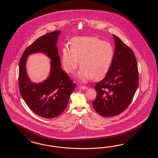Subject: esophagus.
I'll return each mask as SVG.
<instances>
[{"instance_id": "34e87169", "label": "esophagus", "mask_w": 158, "mask_h": 158, "mask_svg": "<svg viewBox=\"0 0 158 158\" xmlns=\"http://www.w3.org/2000/svg\"><path fill=\"white\" fill-rule=\"evenodd\" d=\"M78 88L79 89H83V90H85V89H89L87 87H86V86H84V85H78Z\"/></svg>"}]
</instances>
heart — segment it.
<instances>
[{
  "label": "heart",
  "instance_id": "obj_1",
  "mask_svg": "<svg viewBox=\"0 0 158 158\" xmlns=\"http://www.w3.org/2000/svg\"><path fill=\"white\" fill-rule=\"evenodd\" d=\"M110 43L94 36L77 37L62 50V65L69 73H73L79 65L81 69L76 77L81 81L99 79L107 73L114 58Z\"/></svg>",
  "mask_w": 158,
  "mask_h": 158
}]
</instances>
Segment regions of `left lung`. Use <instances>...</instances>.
Masks as SVG:
<instances>
[{"instance_id":"left-lung-1","label":"left lung","mask_w":158,"mask_h":158,"mask_svg":"<svg viewBox=\"0 0 158 158\" xmlns=\"http://www.w3.org/2000/svg\"><path fill=\"white\" fill-rule=\"evenodd\" d=\"M115 48L111 65L102 81L94 89L97 96L93 102L100 115H118L130 104L139 84L138 69L134 52L116 35Z\"/></svg>"}]
</instances>
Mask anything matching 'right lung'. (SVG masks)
<instances>
[{
  "mask_svg": "<svg viewBox=\"0 0 158 158\" xmlns=\"http://www.w3.org/2000/svg\"><path fill=\"white\" fill-rule=\"evenodd\" d=\"M60 32L53 31L37 39L24 51L20 60V95L32 111L47 119L55 118L64 111L76 85L61 68L56 46ZM38 52L44 53L51 59V73L46 80L36 84L31 82L27 75L26 62L28 55Z\"/></svg>",
  "mask_w": 158,
  "mask_h": 158,
  "instance_id": "obj_1",
  "label": "right lung"
}]
</instances>
